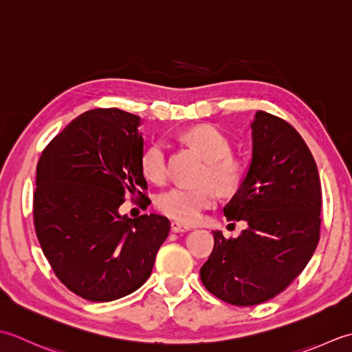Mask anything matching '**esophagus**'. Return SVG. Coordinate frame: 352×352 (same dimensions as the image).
Segmentation results:
<instances>
[{
    "label": "esophagus",
    "instance_id": "34e87169",
    "mask_svg": "<svg viewBox=\"0 0 352 352\" xmlns=\"http://www.w3.org/2000/svg\"><path fill=\"white\" fill-rule=\"evenodd\" d=\"M170 226H171V231H173V232H185V231H190V229H191V226L185 225V223H182V221H177V220L171 221Z\"/></svg>",
    "mask_w": 352,
    "mask_h": 352
}]
</instances>
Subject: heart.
<instances>
[{"label": "heart", "instance_id": "b5f03b06", "mask_svg": "<svg viewBox=\"0 0 352 352\" xmlns=\"http://www.w3.org/2000/svg\"><path fill=\"white\" fill-rule=\"evenodd\" d=\"M182 140L195 147L206 162L200 173L197 186H171L156 197V208L167 217L179 221H196L208 208L216 205L219 188L232 195L245 182L246 166L239 157L231 155V141L228 136L210 124H200L182 135ZM141 170L148 181L164 184L168 176L167 147L161 141L147 146L141 156Z\"/></svg>", "mask_w": 352, "mask_h": 352}]
</instances>
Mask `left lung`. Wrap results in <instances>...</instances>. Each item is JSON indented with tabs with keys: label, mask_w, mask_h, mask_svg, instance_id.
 <instances>
[{
	"label": "left lung",
	"mask_w": 352,
	"mask_h": 352,
	"mask_svg": "<svg viewBox=\"0 0 352 352\" xmlns=\"http://www.w3.org/2000/svg\"><path fill=\"white\" fill-rule=\"evenodd\" d=\"M250 127L252 162L223 208L228 220L248 228L236 239L214 231V249L200 269L208 292L239 307L284 292L310 261L320 234V179L302 136L264 111Z\"/></svg>",
	"instance_id": "1"
}]
</instances>
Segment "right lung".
<instances>
[{"label": "right lung", "instance_id": "obj_1", "mask_svg": "<svg viewBox=\"0 0 352 352\" xmlns=\"http://www.w3.org/2000/svg\"><path fill=\"white\" fill-rule=\"evenodd\" d=\"M140 117L117 107L92 109L48 142L36 167L33 221L59 281L77 296L109 302L131 295L152 274L170 221L129 219L126 196L147 206Z\"/></svg>", "mask_w": 352, "mask_h": 352}]
</instances>
